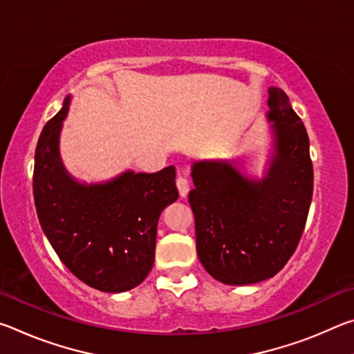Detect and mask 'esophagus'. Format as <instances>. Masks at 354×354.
Listing matches in <instances>:
<instances>
[{
    "instance_id": "obj_1",
    "label": "esophagus",
    "mask_w": 354,
    "mask_h": 354,
    "mask_svg": "<svg viewBox=\"0 0 354 354\" xmlns=\"http://www.w3.org/2000/svg\"><path fill=\"white\" fill-rule=\"evenodd\" d=\"M176 187H178L179 195H181L183 198H185V196H187V194H189V181H187V178L179 175L176 178Z\"/></svg>"
}]
</instances>
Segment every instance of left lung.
I'll return each instance as SVG.
<instances>
[{
  "instance_id": "1",
  "label": "left lung",
  "mask_w": 354,
  "mask_h": 354,
  "mask_svg": "<svg viewBox=\"0 0 354 354\" xmlns=\"http://www.w3.org/2000/svg\"><path fill=\"white\" fill-rule=\"evenodd\" d=\"M270 148L261 176L230 160L192 164L196 254L227 286L273 278L295 251L313 200L309 137L289 97L268 87Z\"/></svg>"
}]
</instances>
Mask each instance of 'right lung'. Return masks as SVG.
<instances>
[{
	"mask_svg": "<svg viewBox=\"0 0 354 354\" xmlns=\"http://www.w3.org/2000/svg\"><path fill=\"white\" fill-rule=\"evenodd\" d=\"M70 103L67 95L35 148L37 217L51 247L77 279L101 292H128L153 268L159 217L178 200L175 167L156 173L124 170L98 183L75 178L61 156Z\"/></svg>",
	"mask_w": 354,
	"mask_h": 354,
	"instance_id": "add662e5",
	"label": "right lung"
}]
</instances>
